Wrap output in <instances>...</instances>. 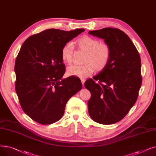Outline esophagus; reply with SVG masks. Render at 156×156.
<instances>
[{
    "mask_svg": "<svg viewBox=\"0 0 156 156\" xmlns=\"http://www.w3.org/2000/svg\"><path fill=\"white\" fill-rule=\"evenodd\" d=\"M81 83H82L83 85H84V83H85V80L83 79V78H81Z\"/></svg>",
    "mask_w": 156,
    "mask_h": 156,
    "instance_id": "1",
    "label": "esophagus"
}]
</instances>
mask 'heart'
Instances as JSON below:
<instances>
[{
    "label": "heart",
    "mask_w": 156,
    "mask_h": 156,
    "mask_svg": "<svg viewBox=\"0 0 156 156\" xmlns=\"http://www.w3.org/2000/svg\"><path fill=\"white\" fill-rule=\"evenodd\" d=\"M75 45L85 52L83 65H72L67 69V74L69 76L85 78L90 75L94 69L100 71L105 68L108 64L111 50L109 45L105 43H100V41L89 36H83L77 39ZM73 45L71 43L65 44L61 51V58L66 64H71L73 56Z\"/></svg>",
    "instance_id": "obj_1"
}]
</instances>
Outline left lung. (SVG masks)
<instances>
[{
	"mask_svg": "<svg viewBox=\"0 0 156 156\" xmlns=\"http://www.w3.org/2000/svg\"><path fill=\"white\" fill-rule=\"evenodd\" d=\"M88 34L104 39L111 50L105 68L85 82L91 93L89 115L100 124L116 123L136 101L142 85L140 57L129 37L118 28H104Z\"/></svg>",
	"mask_w": 156,
	"mask_h": 156,
	"instance_id": "obj_1",
	"label": "left lung"
}]
</instances>
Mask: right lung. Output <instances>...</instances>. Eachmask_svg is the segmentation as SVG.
Masks as SVG:
<instances>
[{"instance_id": "right-lung-1", "label": "right lung", "mask_w": 156, "mask_h": 156, "mask_svg": "<svg viewBox=\"0 0 156 156\" xmlns=\"http://www.w3.org/2000/svg\"><path fill=\"white\" fill-rule=\"evenodd\" d=\"M84 29H48L28 37L15 61V88L27 115L42 125L63 116L66 104L82 88L76 76L62 79L66 71L61 58L63 46Z\"/></svg>"}]
</instances>
